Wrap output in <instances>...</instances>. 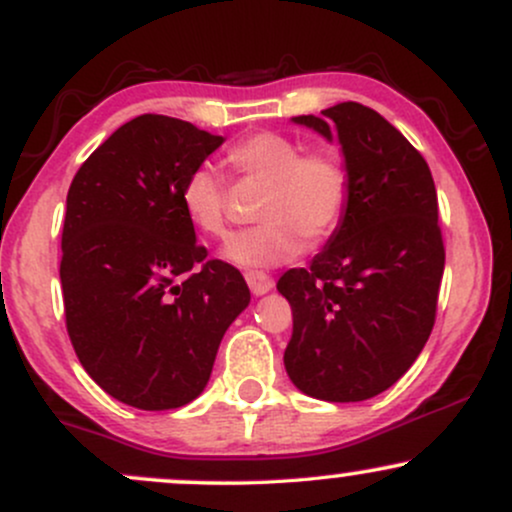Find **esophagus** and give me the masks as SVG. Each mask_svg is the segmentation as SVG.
<instances>
[{
    "mask_svg": "<svg viewBox=\"0 0 512 512\" xmlns=\"http://www.w3.org/2000/svg\"><path fill=\"white\" fill-rule=\"evenodd\" d=\"M245 281H248L250 291L255 293V296H264V293L272 291V286H274L272 276L264 274V272H245Z\"/></svg>",
    "mask_w": 512,
    "mask_h": 512,
    "instance_id": "obj_1",
    "label": "esophagus"
}]
</instances>
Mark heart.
<instances>
[{"instance_id":"obj_1","label":"heart","mask_w":512,"mask_h":512,"mask_svg":"<svg viewBox=\"0 0 512 512\" xmlns=\"http://www.w3.org/2000/svg\"><path fill=\"white\" fill-rule=\"evenodd\" d=\"M226 166L238 178L264 185L255 214L262 223L223 248L228 262L276 267L301 255L305 245L320 248L342 226L351 202V170L334 151H305L284 134L257 132L228 149ZM180 204L187 221L204 236L228 233V190L211 168L199 166L187 175Z\"/></svg>"}]
</instances>
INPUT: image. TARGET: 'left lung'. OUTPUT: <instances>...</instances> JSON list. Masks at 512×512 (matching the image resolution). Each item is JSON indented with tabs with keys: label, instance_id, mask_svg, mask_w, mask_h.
Here are the masks:
<instances>
[{
	"label": "left lung",
	"instance_id": "left-lung-1",
	"mask_svg": "<svg viewBox=\"0 0 512 512\" xmlns=\"http://www.w3.org/2000/svg\"><path fill=\"white\" fill-rule=\"evenodd\" d=\"M342 144L351 202L310 269L276 289L291 303L284 351L291 383L325 402H363L395 385L436 322L445 248L438 195L424 156L383 115L339 103L293 117Z\"/></svg>",
	"mask_w": 512,
	"mask_h": 512
}]
</instances>
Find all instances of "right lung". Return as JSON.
I'll return each instance as SVG.
<instances>
[{
    "label": "right lung",
    "instance_id": "obj_1",
    "mask_svg": "<svg viewBox=\"0 0 512 512\" xmlns=\"http://www.w3.org/2000/svg\"><path fill=\"white\" fill-rule=\"evenodd\" d=\"M223 144L192 122L139 115L76 170L62 228V296L81 366L144 411L202 395L250 289L207 260L180 204L182 182Z\"/></svg>",
    "mask_w": 512,
    "mask_h": 512
}]
</instances>
